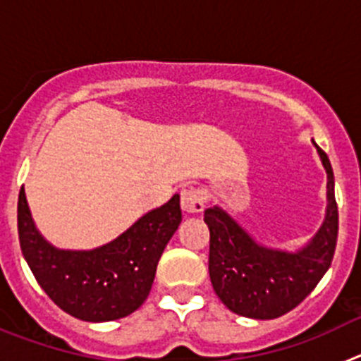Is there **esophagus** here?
Wrapping results in <instances>:
<instances>
[{
	"label": "esophagus",
	"instance_id": "obj_1",
	"mask_svg": "<svg viewBox=\"0 0 361 361\" xmlns=\"http://www.w3.org/2000/svg\"><path fill=\"white\" fill-rule=\"evenodd\" d=\"M206 195L199 188H186L180 193V206L186 213H200L204 209Z\"/></svg>",
	"mask_w": 361,
	"mask_h": 361
}]
</instances>
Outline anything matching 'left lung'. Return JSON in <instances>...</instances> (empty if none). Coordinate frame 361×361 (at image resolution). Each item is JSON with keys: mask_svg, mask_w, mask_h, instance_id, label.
<instances>
[{"mask_svg": "<svg viewBox=\"0 0 361 361\" xmlns=\"http://www.w3.org/2000/svg\"><path fill=\"white\" fill-rule=\"evenodd\" d=\"M318 155L327 171V215L304 250L286 253L260 245L226 212H204L209 228V279L229 311L257 320L279 318L317 288L333 262L338 238V206L329 157Z\"/></svg>", "mask_w": 361, "mask_h": 361, "instance_id": "obj_1", "label": "left lung"}]
</instances>
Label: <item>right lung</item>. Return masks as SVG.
Returning <instances> with one entry per match:
<instances>
[{"label":"right lung","instance_id":"obj_1","mask_svg":"<svg viewBox=\"0 0 361 361\" xmlns=\"http://www.w3.org/2000/svg\"><path fill=\"white\" fill-rule=\"evenodd\" d=\"M180 220V200L173 195L103 247L61 251L36 229L23 188L18 199L19 245L28 267L57 307L85 322L117 320L141 307Z\"/></svg>","mask_w":361,"mask_h":361}]
</instances>
